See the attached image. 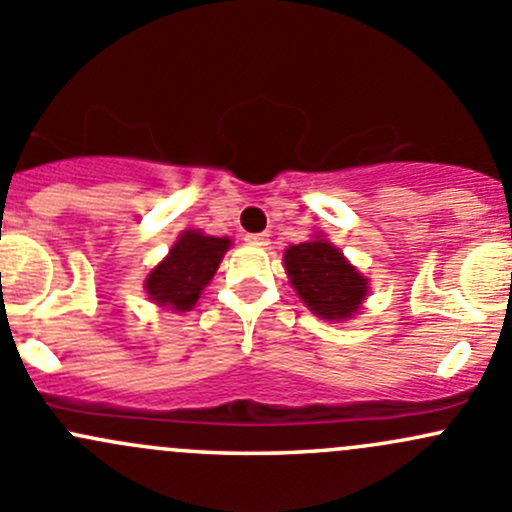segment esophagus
<instances>
[{
  "label": "esophagus",
  "mask_w": 512,
  "mask_h": 512,
  "mask_svg": "<svg viewBox=\"0 0 512 512\" xmlns=\"http://www.w3.org/2000/svg\"><path fill=\"white\" fill-rule=\"evenodd\" d=\"M245 240L250 242V245H257V247H267V245H270V235H267V232H255V235H245Z\"/></svg>",
  "instance_id": "esophagus-1"
}]
</instances>
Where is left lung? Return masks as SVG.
Segmentation results:
<instances>
[{
	"label": "left lung",
	"instance_id": "obj_1",
	"mask_svg": "<svg viewBox=\"0 0 512 512\" xmlns=\"http://www.w3.org/2000/svg\"><path fill=\"white\" fill-rule=\"evenodd\" d=\"M285 270L297 297L312 309V314L329 322L352 319L369 294V280L322 235L289 245Z\"/></svg>",
	"mask_w": 512,
	"mask_h": 512
}]
</instances>
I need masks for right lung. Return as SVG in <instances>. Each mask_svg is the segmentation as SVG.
Returning a JSON list of instances; mask_svg holds the SVG:
<instances>
[{
  "label": "right lung",
  "instance_id": "obj_1",
  "mask_svg": "<svg viewBox=\"0 0 512 512\" xmlns=\"http://www.w3.org/2000/svg\"><path fill=\"white\" fill-rule=\"evenodd\" d=\"M230 237L203 235L200 230H185L170 247L168 257L146 277V292L158 307L173 312H188L195 307L203 289L213 280L220 260L230 247Z\"/></svg>",
  "mask_w": 512,
  "mask_h": 512
}]
</instances>
